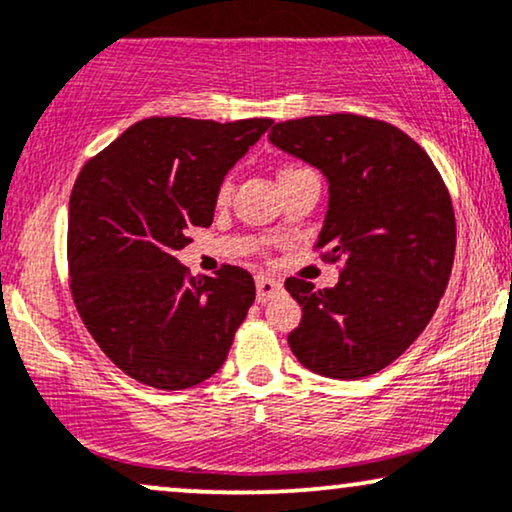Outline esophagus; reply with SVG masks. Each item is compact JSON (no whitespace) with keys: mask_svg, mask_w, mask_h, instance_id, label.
I'll return each mask as SVG.
<instances>
[{"mask_svg":"<svg viewBox=\"0 0 512 512\" xmlns=\"http://www.w3.org/2000/svg\"><path fill=\"white\" fill-rule=\"evenodd\" d=\"M255 286H257V300H260V303H269V300L281 293V283L276 279H269V276H257Z\"/></svg>","mask_w":512,"mask_h":512,"instance_id":"1","label":"esophagus"}]
</instances>
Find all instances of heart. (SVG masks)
I'll return each instance as SVG.
<instances>
[{
  "label": "heart",
  "mask_w": 512,
  "mask_h": 512,
  "mask_svg": "<svg viewBox=\"0 0 512 512\" xmlns=\"http://www.w3.org/2000/svg\"><path fill=\"white\" fill-rule=\"evenodd\" d=\"M303 174H315L312 169H307L303 164H283L279 169V183L283 181H291V178H298ZM231 197V181H221L219 188H217V202L219 205H226Z\"/></svg>",
  "instance_id": "1"
}]
</instances>
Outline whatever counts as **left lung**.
I'll use <instances>...</instances> for the list:
<instances>
[{
    "label": "left lung",
    "instance_id": "obj_1",
    "mask_svg": "<svg viewBox=\"0 0 512 512\" xmlns=\"http://www.w3.org/2000/svg\"><path fill=\"white\" fill-rule=\"evenodd\" d=\"M269 140L329 178L315 250L341 264L334 288L286 281L303 307L288 346L322 377L377 374L415 343L446 291L455 255L451 193L410 135L369 116L281 121Z\"/></svg>",
    "mask_w": 512,
    "mask_h": 512
}]
</instances>
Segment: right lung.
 Segmentation results:
<instances>
[{
    "instance_id": "right-lung-1",
    "label": "right lung",
    "mask_w": 512,
    "mask_h": 512,
    "mask_svg": "<svg viewBox=\"0 0 512 512\" xmlns=\"http://www.w3.org/2000/svg\"><path fill=\"white\" fill-rule=\"evenodd\" d=\"M150 116L85 162L69 200L66 262L73 305L123 374L181 391L224 365L255 300L236 264L195 276L176 252L209 226L226 171L272 126Z\"/></svg>"
}]
</instances>
